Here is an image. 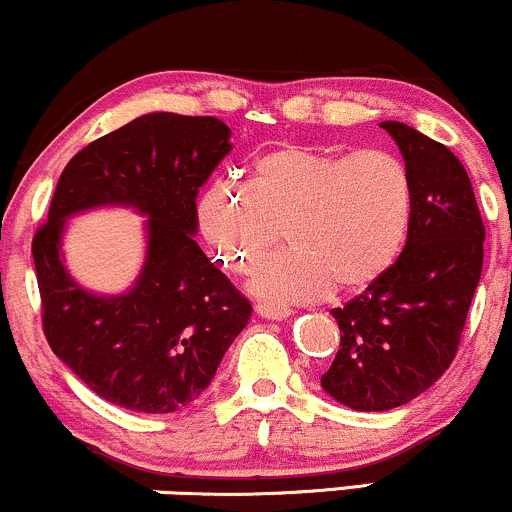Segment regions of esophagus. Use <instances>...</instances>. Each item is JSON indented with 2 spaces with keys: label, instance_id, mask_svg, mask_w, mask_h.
I'll list each match as a JSON object with an SVG mask.
<instances>
[{
  "label": "esophagus",
  "instance_id": "obj_1",
  "mask_svg": "<svg viewBox=\"0 0 512 512\" xmlns=\"http://www.w3.org/2000/svg\"><path fill=\"white\" fill-rule=\"evenodd\" d=\"M256 314L261 318H268V321H282L292 314L290 306H282V304H270V302H258L256 304Z\"/></svg>",
  "mask_w": 512,
  "mask_h": 512
}]
</instances>
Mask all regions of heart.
<instances>
[{
    "label": "heart",
    "instance_id": "heart-1",
    "mask_svg": "<svg viewBox=\"0 0 512 512\" xmlns=\"http://www.w3.org/2000/svg\"><path fill=\"white\" fill-rule=\"evenodd\" d=\"M196 218L232 273H249L285 225L290 249L263 258L249 287L268 302H314L369 290L393 268L412 227L414 182L388 150L347 155L287 143L258 155L246 184L210 179Z\"/></svg>",
    "mask_w": 512,
    "mask_h": 512
}]
</instances>
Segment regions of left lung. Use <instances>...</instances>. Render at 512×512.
I'll return each instance as SVG.
<instances>
[{
	"instance_id": "8db88e82",
	"label": "left lung",
	"mask_w": 512,
	"mask_h": 512,
	"mask_svg": "<svg viewBox=\"0 0 512 512\" xmlns=\"http://www.w3.org/2000/svg\"><path fill=\"white\" fill-rule=\"evenodd\" d=\"M381 126L412 172L414 218L393 268L330 311L340 350L321 386L357 412L405 405L443 376L458 352L484 263V222L462 162L412 126Z\"/></svg>"
}]
</instances>
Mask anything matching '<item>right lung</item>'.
Wrapping results in <instances>:
<instances>
[{
    "instance_id": "add662e5",
    "label": "right lung",
    "mask_w": 512,
    "mask_h": 512,
    "mask_svg": "<svg viewBox=\"0 0 512 512\" xmlns=\"http://www.w3.org/2000/svg\"><path fill=\"white\" fill-rule=\"evenodd\" d=\"M230 134L218 117L143 114L78 150L35 232L45 338L112 405L146 414L191 405L249 323V299L194 239L198 189L230 153ZM95 205L149 215L147 263L119 298L83 291L58 256L65 218Z\"/></svg>"
}]
</instances>
